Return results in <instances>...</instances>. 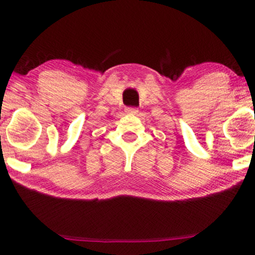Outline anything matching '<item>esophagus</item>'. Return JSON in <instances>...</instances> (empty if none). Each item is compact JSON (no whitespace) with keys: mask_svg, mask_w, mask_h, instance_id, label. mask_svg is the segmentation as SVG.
Masks as SVG:
<instances>
[{"mask_svg":"<svg viewBox=\"0 0 255 255\" xmlns=\"http://www.w3.org/2000/svg\"><path fill=\"white\" fill-rule=\"evenodd\" d=\"M126 113L128 114H136L137 113V109L135 107H128L126 108Z\"/></svg>","mask_w":255,"mask_h":255,"instance_id":"34e87169","label":"esophagus"}]
</instances>
